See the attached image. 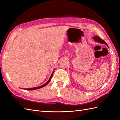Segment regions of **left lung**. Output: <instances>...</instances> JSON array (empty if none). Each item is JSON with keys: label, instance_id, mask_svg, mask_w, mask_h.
<instances>
[{"label": "left lung", "instance_id": "1", "mask_svg": "<svg viewBox=\"0 0 120 120\" xmlns=\"http://www.w3.org/2000/svg\"><path fill=\"white\" fill-rule=\"evenodd\" d=\"M93 39L94 40V41H95V42H98V43H101V44H105L107 46H108L107 44L104 41V40H103L102 39H101V38H99V37H98V36H96V37H94L93 38Z\"/></svg>", "mask_w": 120, "mask_h": 120}]
</instances>
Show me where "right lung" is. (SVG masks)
Here are the masks:
<instances>
[{
    "mask_svg": "<svg viewBox=\"0 0 120 120\" xmlns=\"http://www.w3.org/2000/svg\"><path fill=\"white\" fill-rule=\"evenodd\" d=\"M53 74V72H52V75H51L50 77V78H49V80H48L47 81V82H46V83H45V84H44V85H43L41 86H38V87L32 88H28V89H25V90H36V89H38L41 88H42V87H44V86H45L46 85H47V84H48V83H49V82H50V80H51V79H52V77Z\"/></svg>",
    "mask_w": 120,
    "mask_h": 120,
    "instance_id": "obj_1",
    "label": "right lung"
}]
</instances>
